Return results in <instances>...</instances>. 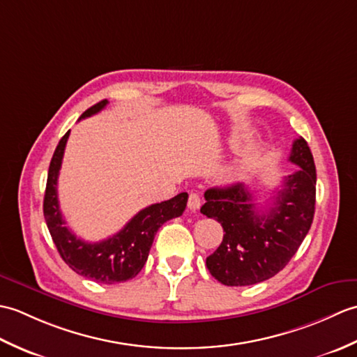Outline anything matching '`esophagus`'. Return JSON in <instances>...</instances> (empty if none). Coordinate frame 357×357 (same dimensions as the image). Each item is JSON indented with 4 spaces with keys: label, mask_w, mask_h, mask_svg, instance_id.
Instances as JSON below:
<instances>
[{
    "label": "esophagus",
    "mask_w": 357,
    "mask_h": 357,
    "mask_svg": "<svg viewBox=\"0 0 357 357\" xmlns=\"http://www.w3.org/2000/svg\"><path fill=\"white\" fill-rule=\"evenodd\" d=\"M187 206H188V208H190L192 211L199 210V207H201V198H199V195H198V193H193V192H192L190 195H188Z\"/></svg>",
    "instance_id": "esophagus-1"
}]
</instances>
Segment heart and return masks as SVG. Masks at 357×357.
Here are the masks:
<instances>
[{
	"mask_svg": "<svg viewBox=\"0 0 357 357\" xmlns=\"http://www.w3.org/2000/svg\"><path fill=\"white\" fill-rule=\"evenodd\" d=\"M257 161H259L257 153H255V151H248V153H245L236 162V167H234V174H236L238 178H247L248 174H252L253 170L256 169Z\"/></svg>",
	"mask_w": 357,
	"mask_h": 357,
	"instance_id": "heart-1",
	"label": "heart"
}]
</instances>
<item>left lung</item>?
I'll return each mask as SVG.
<instances>
[{"label":"left lung","mask_w":357,"mask_h":357,"mask_svg":"<svg viewBox=\"0 0 357 357\" xmlns=\"http://www.w3.org/2000/svg\"><path fill=\"white\" fill-rule=\"evenodd\" d=\"M288 161L299 170L284 178L271 206L259 208L244 184L208 188L201 213L222 225L224 238L207 257L211 276L229 287L253 285L273 278L290 262L312 227L316 167L304 138L293 142Z\"/></svg>","instance_id":"obj_1"}]
</instances>
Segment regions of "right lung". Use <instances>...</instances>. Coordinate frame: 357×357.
<instances>
[{
    "label": "right lung",
    "mask_w": 357,
    "mask_h": 357,
    "mask_svg": "<svg viewBox=\"0 0 357 357\" xmlns=\"http://www.w3.org/2000/svg\"><path fill=\"white\" fill-rule=\"evenodd\" d=\"M107 102V100H102L92 105L82 113L79 119L95 115L102 110ZM69 135L70 130L59 141L50 161L43 204L45 224H47L59 256L75 273L92 279L98 284L124 282L135 278L142 270L159 227L184 213L188 195L185 192L179 193L169 201L151 204L142 208L124 225L123 230L109 239L92 244V242L77 238L69 230V227H66L56 192L58 174Z\"/></svg>",
    "instance_id": "1"
}]
</instances>
